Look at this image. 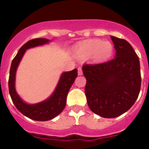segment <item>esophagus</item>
<instances>
[{
    "label": "esophagus",
    "instance_id": "34e87169",
    "mask_svg": "<svg viewBox=\"0 0 149 149\" xmlns=\"http://www.w3.org/2000/svg\"><path fill=\"white\" fill-rule=\"evenodd\" d=\"M83 74V70H82V68L81 67H79L78 68V75H82Z\"/></svg>",
    "mask_w": 149,
    "mask_h": 149
}]
</instances>
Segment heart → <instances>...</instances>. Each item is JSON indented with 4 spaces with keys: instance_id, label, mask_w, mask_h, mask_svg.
Wrapping results in <instances>:
<instances>
[{
    "instance_id": "obj_1",
    "label": "heart",
    "mask_w": 149,
    "mask_h": 149,
    "mask_svg": "<svg viewBox=\"0 0 149 149\" xmlns=\"http://www.w3.org/2000/svg\"><path fill=\"white\" fill-rule=\"evenodd\" d=\"M113 52V46L109 42L102 40H91L84 43L77 50L76 53L79 56H91L94 55L96 58L103 60L109 58Z\"/></svg>"
}]
</instances>
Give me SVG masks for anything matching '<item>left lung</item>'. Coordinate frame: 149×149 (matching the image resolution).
Listing matches in <instances>:
<instances>
[{"mask_svg":"<svg viewBox=\"0 0 149 149\" xmlns=\"http://www.w3.org/2000/svg\"><path fill=\"white\" fill-rule=\"evenodd\" d=\"M111 38L116 50L114 58L83 65L89 107L106 118L118 117L133 106L141 82L139 58L134 49L125 39Z\"/></svg>","mask_w":149,"mask_h":149,"instance_id":"left-lung-1","label":"left lung"}]
</instances>
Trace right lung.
I'll return each mask as SVG.
<instances>
[{
    "mask_svg": "<svg viewBox=\"0 0 149 149\" xmlns=\"http://www.w3.org/2000/svg\"><path fill=\"white\" fill-rule=\"evenodd\" d=\"M49 42L45 38H34L27 42L22 45L19 51L17 52L12 60L10 69V75L8 80L9 93L13 103L18 111L30 119L35 120L45 121L49 120L63 111L66 104V97L70 87L74 83L75 79L77 77V70H72L70 72H63L54 91L53 94L49 99L36 104H28L24 103L19 96L17 95L15 88V73L16 70L25 50L30 48L41 45Z\"/></svg>",
    "mask_w": 149,
    "mask_h": 149,
    "instance_id": "add662e5",
    "label": "right lung"
}]
</instances>
